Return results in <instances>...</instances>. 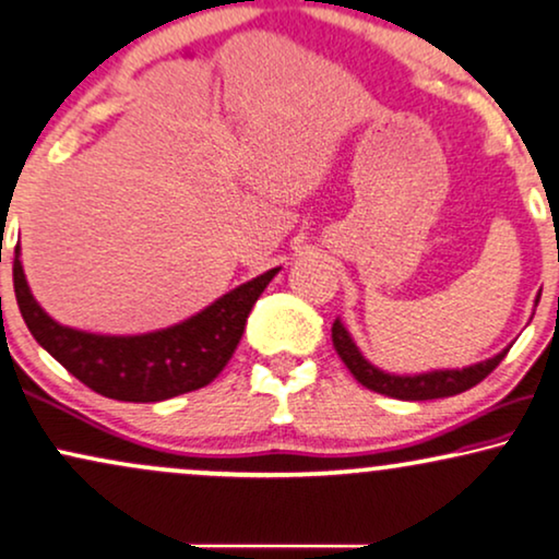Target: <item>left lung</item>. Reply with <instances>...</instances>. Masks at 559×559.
I'll return each mask as SVG.
<instances>
[{"label":"left lung","instance_id":"1","mask_svg":"<svg viewBox=\"0 0 559 559\" xmlns=\"http://www.w3.org/2000/svg\"><path fill=\"white\" fill-rule=\"evenodd\" d=\"M536 302H539V297H536ZM331 338L333 349L338 352V357H342L344 365L349 367V372L357 377V382L380 395L397 397V401H433V397L465 393V390L475 388L477 382L485 380L492 369L501 365L506 354H509V349H503L501 354H496V357L462 369H433V372L424 374H393L382 372L380 367L369 365V361L361 357L357 344H354L349 331L344 329V323L338 321V318L333 321Z\"/></svg>","mask_w":559,"mask_h":559}]
</instances>
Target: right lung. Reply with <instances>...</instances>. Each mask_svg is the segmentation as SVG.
Instances as JSON below:
<instances>
[{
    "label": "right lung",
    "instance_id": "1",
    "mask_svg": "<svg viewBox=\"0 0 559 559\" xmlns=\"http://www.w3.org/2000/svg\"><path fill=\"white\" fill-rule=\"evenodd\" d=\"M277 270L253 277L169 329L141 336H99L56 323L27 287L14 246V297L33 338L94 393L126 403H158L210 385L243 336L246 318Z\"/></svg>",
    "mask_w": 559,
    "mask_h": 559
}]
</instances>
